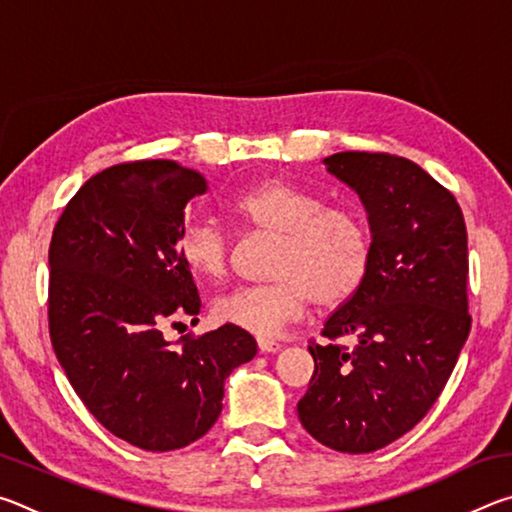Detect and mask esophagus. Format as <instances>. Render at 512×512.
Returning <instances> with one entry per match:
<instances>
[{"instance_id": "34e87169", "label": "esophagus", "mask_w": 512, "mask_h": 512, "mask_svg": "<svg viewBox=\"0 0 512 512\" xmlns=\"http://www.w3.org/2000/svg\"><path fill=\"white\" fill-rule=\"evenodd\" d=\"M257 348H259V352L271 354V352L280 350L282 343H277V341H273V339H257Z\"/></svg>"}]
</instances>
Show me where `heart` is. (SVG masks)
<instances>
[{"instance_id": "1", "label": "heart", "mask_w": 512, "mask_h": 512, "mask_svg": "<svg viewBox=\"0 0 512 512\" xmlns=\"http://www.w3.org/2000/svg\"><path fill=\"white\" fill-rule=\"evenodd\" d=\"M228 210L250 230L273 232V282L244 284L216 296L212 316L223 325L257 336H275L296 323L311 298L320 307L348 300L366 280L372 259V232L354 205H329L325 198L289 180H266L241 189ZM232 235L214 216L194 214L178 235V255L205 280L225 275Z\"/></svg>"}]
</instances>
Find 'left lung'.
Wrapping results in <instances>:
<instances>
[{"label": "left lung", "instance_id": "left-lung-1", "mask_svg": "<svg viewBox=\"0 0 512 512\" xmlns=\"http://www.w3.org/2000/svg\"><path fill=\"white\" fill-rule=\"evenodd\" d=\"M368 210L366 280L311 341L314 375L298 418L325 447L368 454L418 424L443 393L472 327L467 230L454 194L391 153L323 160ZM350 335L358 345L340 343Z\"/></svg>", "mask_w": 512, "mask_h": 512}]
</instances>
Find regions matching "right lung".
<instances>
[{
    "label": "right lung",
    "instance_id": "1",
    "mask_svg": "<svg viewBox=\"0 0 512 512\" xmlns=\"http://www.w3.org/2000/svg\"><path fill=\"white\" fill-rule=\"evenodd\" d=\"M205 189L201 173L173 160L121 162L72 196L51 235L56 357L94 418L146 452L205 436L221 415L225 377L257 352L232 325L173 343L162 336L201 311L178 235L187 201Z\"/></svg>",
    "mask_w": 512,
    "mask_h": 512
}]
</instances>
